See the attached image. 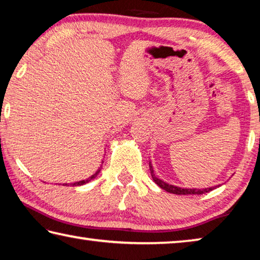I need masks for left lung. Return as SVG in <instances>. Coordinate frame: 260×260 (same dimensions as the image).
Returning a JSON list of instances; mask_svg holds the SVG:
<instances>
[{
  "instance_id": "obj_1",
  "label": "left lung",
  "mask_w": 260,
  "mask_h": 260,
  "mask_svg": "<svg viewBox=\"0 0 260 260\" xmlns=\"http://www.w3.org/2000/svg\"><path fill=\"white\" fill-rule=\"evenodd\" d=\"M149 169H150V173H151V178L153 181H155L156 184H158L161 189H164L165 191L167 192H171V193H175V195H202V193H205V192H209L211 190H213V189L217 188L215 187H210V188H181V187H177V186H173V184H170L165 181H162V180L158 179L156 177L155 172H153V167L151 165V162H149ZM219 187V186H218Z\"/></svg>"
}]
</instances>
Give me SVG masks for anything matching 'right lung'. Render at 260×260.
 Masks as SVG:
<instances>
[{
  "label": "right lung",
  "mask_w": 260,
  "mask_h": 260,
  "mask_svg": "<svg viewBox=\"0 0 260 260\" xmlns=\"http://www.w3.org/2000/svg\"><path fill=\"white\" fill-rule=\"evenodd\" d=\"M101 169H102V167H100V169L96 171V172L91 175L90 178H88V179H86V180H81V181H77V182H74V183H71V186H82V184H86V183H88L90 181V180H93V179H95L96 177H98V174L101 172ZM63 186H69V183H64Z\"/></svg>",
  "instance_id": "add662e5"
}]
</instances>
